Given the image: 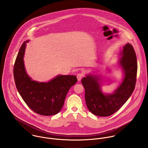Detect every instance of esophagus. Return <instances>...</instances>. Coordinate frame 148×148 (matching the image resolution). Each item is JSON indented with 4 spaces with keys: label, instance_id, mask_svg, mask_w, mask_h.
Returning a JSON list of instances; mask_svg holds the SVG:
<instances>
[{
    "label": "esophagus",
    "instance_id": "obj_1",
    "mask_svg": "<svg viewBox=\"0 0 148 148\" xmlns=\"http://www.w3.org/2000/svg\"><path fill=\"white\" fill-rule=\"evenodd\" d=\"M83 75L82 73H78L77 75V80L78 81H80L82 80V79L83 78Z\"/></svg>",
    "mask_w": 148,
    "mask_h": 148
}]
</instances>
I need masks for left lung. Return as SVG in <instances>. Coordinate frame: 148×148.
<instances>
[{"label": "left lung", "instance_id": "obj_1", "mask_svg": "<svg viewBox=\"0 0 148 148\" xmlns=\"http://www.w3.org/2000/svg\"><path fill=\"white\" fill-rule=\"evenodd\" d=\"M119 64L124 70L125 77L122 83L113 94L104 95L100 90L99 79L88 75L82 80L85 88V99L89 110L93 114L109 116L123 106L135 88L137 72L136 52L129 43L123 47Z\"/></svg>", "mask_w": 148, "mask_h": 148}]
</instances>
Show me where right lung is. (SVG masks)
I'll use <instances>...</instances> for the list:
<instances>
[{
  "instance_id": "add662e5",
  "label": "right lung",
  "mask_w": 148,
  "mask_h": 148,
  "mask_svg": "<svg viewBox=\"0 0 148 148\" xmlns=\"http://www.w3.org/2000/svg\"><path fill=\"white\" fill-rule=\"evenodd\" d=\"M25 41L21 45L14 66L16 88L23 100L35 113L42 116L58 113L63 106L70 88L77 82L74 75H59L48 83L31 80L27 75L23 62Z\"/></svg>"
}]
</instances>
